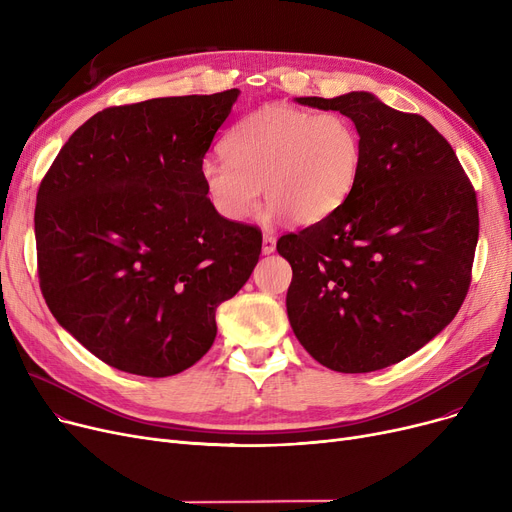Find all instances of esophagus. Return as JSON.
<instances>
[{
	"instance_id": "1",
	"label": "esophagus",
	"mask_w": 512,
	"mask_h": 512,
	"mask_svg": "<svg viewBox=\"0 0 512 512\" xmlns=\"http://www.w3.org/2000/svg\"><path fill=\"white\" fill-rule=\"evenodd\" d=\"M261 251H263V255H270L276 251V236L274 234H263Z\"/></svg>"
}]
</instances>
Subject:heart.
<instances>
[{
    "instance_id": "obj_1",
    "label": "heart",
    "mask_w": 512,
    "mask_h": 512,
    "mask_svg": "<svg viewBox=\"0 0 512 512\" xmlns=\"http://www.w3.org/2000/svg\"><path fill=\"white\" fill-rule=\"evenodd\" d=\"M222 147L226 159L201 161V180L228 222L249 218L263 188L270 218L315 224L351 195L363 164L361 134L346 116L284 103L242 118Z\"/></svg>"
}]
</instances>
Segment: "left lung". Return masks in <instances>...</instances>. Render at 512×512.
Returning <instances> with one entry per match:
<instances>
[{
	"instance_id": "obj_1",
	"label": "left lung",
	"mask_w": 512,
	"mask_h": 512,
	"mask_svg": "<svg viewBox=\"0 0 512 512\" xmlns=\"http://www.w3.org/2000/svg\"><path fill=\"white\" fill-rule=\"evenodd\" d=\"M297 101L351 118L363 164L336 211L278 240L292 267L290 326L317 363L378 371L417 353L459 313L479 236L475 191L423 116L365 91Z\"/></svg>"
}]
</instances>
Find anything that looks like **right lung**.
<instances>
[{"instance_id":"obj_1","label":"right lung","mask_w":512,"mask_h":512,"mask_svg":"<svg viewBox=\"0 0 512 512\" xmlns=\"http://www.w3.org/2000/svg\"><path fill=\"white\" fill-rule=\"evenodd\" d=\"M238 89L107 107L41 180L35 207L43 299L97 359L168 378L211 348L215 309L261 253L255 226L211 205L201 161Z\"/></svg>"}]
</instances>
